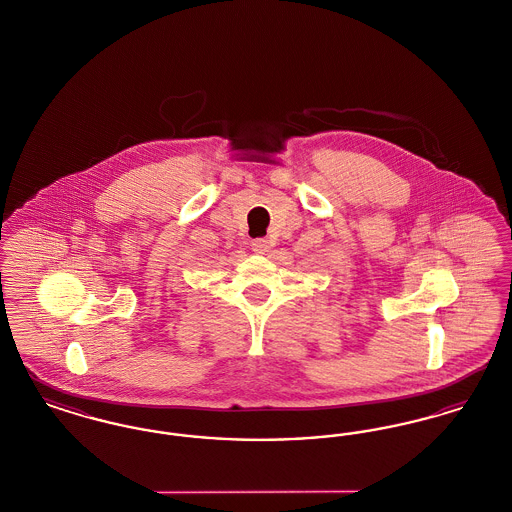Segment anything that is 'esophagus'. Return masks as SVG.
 <instances>
[{
	"mask_svg": "<svg viewBox=\"0 0 512 512\" xmlns=\"http://www.w3.org/2000/svg\"><path fill=\"white\" fill-rule=\"evenodd\" d=\"M272 247V244L268 242L267 238H259V240H253V244H251V249L255 251V253H259V255H265L268 253V249Z\"/></svg>",
	"mask_w": 512,
	"mask_h": 512,
	"instance_id": "34e87169",
	"label": "esophagus"
}]
</instances>
